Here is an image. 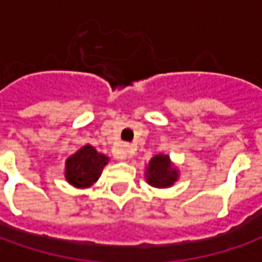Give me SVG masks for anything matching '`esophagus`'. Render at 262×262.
Wrapping results in <instances>:
<instances>
[{
    "label": "esophagus",
    "mask_w": 262,
    "mask_h": 262,
    "mask_svg": "<svg viewBox=\"0 0 262 262\" xmlns=\"http://www.w3.org/2000/svg\"><path fill=\"white\" fill-rule=\"evenodd\" d=\"M130 153H132L130 146H129V144H125V146L122 147V153H120L119 159H120V160L127 159V157H130Z\"/></svg>",
    "instance_id": "34e87169"
}]
</instances>
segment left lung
Segmentation results:
<instances>
[{
    "instance_id": "obj_1",
    "label": "left lung",
    "mask_w": 262,
    "mask_h": 262,
    "mask_svg": "<svg viewBox=\"0 0 262 262\" xmlns=\"http://www.w3.org/2000/svg\"><path fill=\"white\" fill-rule=\"evenodd\" d=\"M146 180L156 188H168L178 180V171L165 154H157L146 168Z\"/></svg>"
}]
</instances>
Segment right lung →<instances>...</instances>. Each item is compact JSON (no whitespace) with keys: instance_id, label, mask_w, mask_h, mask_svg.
Returning a JSON list of instances; mask_svg holds the SVG:
<instances>
[{"instance_id":"right-lung-1","label":"right lung","mask_w":262,"mask_h":262,"mask_svg":"<svg viewBox=\"0 0 262 262\" xmlns=\"http://www.w3.org/2000/svg\"><path fill=\"white\" fill-rule=\"evenodd\" d=\"M108 161L105 154L98 153L92 146L85 144L66 160V180L75 188L91 187L98 181Z\"/></svg>"}]
</instances>
